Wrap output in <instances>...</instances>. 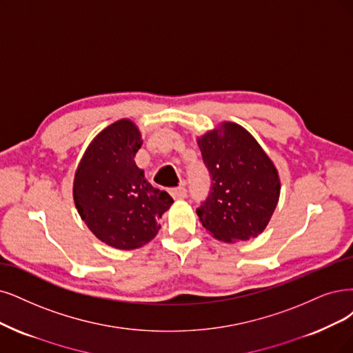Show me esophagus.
Masks as SVG:
<instances>
[{
    "label": "esophagus",
    "mask_w": 353,
    "mask_h": 353,
    "mask_svg": "<svg viewBox=\"0 0 353 353\" xmlns=\"http://www.w3.org/2000/svg\"><path fill=\"white\" fill-rule=\"evenodd\" d=\"M168 192L173 196V199H183V198H186V194H188V192H186V189L183 186L172 188Z\"/></svg>",
    "instance_id": "obj_1"
}]
</instances>
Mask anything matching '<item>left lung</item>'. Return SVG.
<instances>
[{
  "instance_id": "1",
  "label": "left lung",
  "mask_w": 353,
  "mask_h": 353,
  "mask_svg": "<svg viewBox=\"0 0 353 353\" xmlns=\"http://www.w3.org/2000/svg\"><path fill=\"white\" fill-rule=\"evenodd\" d=\"M211 190L196 210L202 225L221 241L257 237L281 193L278 170L250 132L232 122L198 138Z\"/></svg>"
}]
</instances>
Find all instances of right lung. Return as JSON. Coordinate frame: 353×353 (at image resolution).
<instances>
[{"instance_id":"add662e5","label":"right lung","mask_w":353,"mask_h":353,"mask_svg":"<svg viewBox=\"0 0 353 353\" xmlns=\"http://www.w3.org/2000/svg\"><path fill=\"white\" fill-rule=\"evenodd\" d=\"M141 145L137 125L117 121L91 141L74 177L78 214L100 241L119 250L151 241L160 230L159 219L173 203L135 164Z\"/></svg>"}]
</instances>
